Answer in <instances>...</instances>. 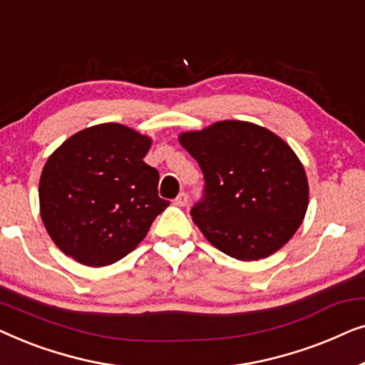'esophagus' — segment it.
I'll use <instances>...</instances> for the list:
<instances>
[{
    "label": "esophagus",
    "mask_w": 365,
    "mask_h": 365,
    "mask_svg": "<svg viewBox=\"0 0 365 365\" xmlns=\"http://www.w3.org/2000/svg\"><path fill=\"white\" fill-rule=\"evenodd\" d=\"M187 202H189V197H187L186 192H181L176 199H174V204H176V206H179V207L187 206Z\"/></svg>",
    "instance_id": "esophagus-1"
}]
</instances>
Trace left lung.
<instances>
[{
  "label": "left lung",
  "instance_id": "8db88e82",
  "mask_svg": "<svg viewBox=\"0 0 365 365\" xmlns=\"http://www.w3.org/2000/svg\"><path fill=\"white\" fill-rule=\"evenodd\" d=\"M202 169L204 199L192 221L204 237L239 261H259L289 242L309 204L304 166L292 148L247 121H219L179 134Z\"/></svg>",
  "mask_w": 365,
  "mask_h": 365
}]
</instances>
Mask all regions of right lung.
Returning <instances> with one entry per match:
<instances>
[{"label":"right lung","instance_id":"add662e5","mask_svg":"<svg viewBox=\"0 0 365 365\" xmlns=\"http://www.w3.org/2000/svg\"><path fill=\"white\" fill-rule=\"evenodd\" d=\"M153 139L118 123L68 138L44 164L39 212L53 242L74 261L103 267L128 256L169 206L159 173L143 161Z\"/></svg>","mask_w":365,"mask_h":365}]
</instances>
